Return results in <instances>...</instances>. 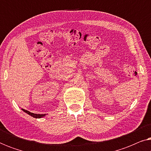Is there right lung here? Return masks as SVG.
Masks as SVG:
<instances>
[{"label": "right lung", "mask_w": 151, "mask_h": 151, "mask_svg": "<svg viewBox=\"0 0 151 151\" xmlns=\"http://www.w3.org/2000/svg\"><path fill=\"white\" fill-rule=\"evenodd\" d=\"M22 110L24 111V112L27 113V114H29V115H31V116H32L33 117H35V118H41V117H44L45 114H36V113H31L29 112V111H27V110H24V109H22Z\"/></svg>", "instance_id": "right-lung-1"}]
</instances>
